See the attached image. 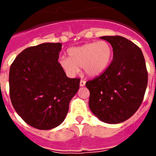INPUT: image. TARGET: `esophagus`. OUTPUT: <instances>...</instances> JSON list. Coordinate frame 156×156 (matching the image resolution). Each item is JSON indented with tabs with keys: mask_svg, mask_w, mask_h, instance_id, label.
<instances>
[{
	"mask_svg": "<svg viewBox=\"0 0 156 156\" xmlns=\"http://www.w3.org/2000/svg\"><path fill=\"white\" fill-rule=\"evenodd\" d=\"M85 83H86V81H85L84 80H81L80 82V87H83L85 85Z\"/></svg>",
	"mask_w": 156,
	"mask_h": 156,
	"instance_id": "esophagus-1",
	"label": "esophagus"
}]
</instances>
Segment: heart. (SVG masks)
<instances>
[{
    "label": "heart",
    "mask_w": 156,
    "mask_h": 156,
    "mask_svg": "<svg viewBox=\"0 0 156 156\" xmlns=\"http://www.w3.org/2000/svg\"><path fill=\"white\" fill-rule=\"evenodd\" d=\"M68 58H59L58 64L69 76H74L83 67L88 76H98L108 67L112 50L111 45L104 41L87 43L81 46L73 47L67 51Z\"/></svg>",
    "instance_id": "1"
}]
</instances>
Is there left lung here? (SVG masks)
I'll return each mask as SVG.
<instances>
[{"label": "left lung", "mask_w": 156, "mask_h": 156, "mask_svg": "<svg viewBox=\"0 0 156 156\" xmlns=\"http://www.w3.org/2000/svg\"><path fill=\"white\" fill-rule=\"evenodd\" d=\"M110 43L112 62L104 73L86 83L89 107L101 121L124 122L142 103L148 85V71L140 48L120 36L101 37Z\"/></svg>", "instance_id": "left-lung-1"}]
</instances>
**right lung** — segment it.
<instances>
[{
    "instance_id": "obj_1",
    "label": "right lung",
    "mask_w": 156,
    "mask_h": 156,
    "mask_svg": "<svg viewBox=\"0 0 156 156\" xmlns=\"http://www.w3.org/2000/svg\"><path fill=\"white\" fill-rule=\"evenodd\" d=\"M61 43H44L23 50L11 65L9 93L14 108L33 127L51 129L68 113L80 87L79 78H69L58 64Z\"/></svg>"
}]
</instances>
